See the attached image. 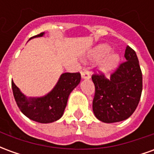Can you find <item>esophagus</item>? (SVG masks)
<instances>
[{
    "mask_svg": "<svg viewBox=\"0 0 154 154\" xmlns=\"http://www.w3.org/2000/svg\"><path fill=\"white\" fill-rule=\"evenodd\" d=\"M81 76H82V80H88V79H90L91 74L89 72L84 71V72H82Z\"/></svg>",
    "mask_w": 154,
    "mask_h": 154,
    "instance_id": "esophagus-1",
    "label": "esophagus"
}]
</instances>
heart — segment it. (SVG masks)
Segmentation results:
<instances>
[{"label":"heart","instance_id":"heart-1","mask_svg":"<svg viewBox=\"0 0 154 154\" xmlns=\"http://www.w3.org/2000/svg\"><path fill=\"white\" fill-rule=\"evenodd\" d=\"M110 50L111 48L109 45L101 44L94 48L88 55L91 61H100L98 68L104 73L113 71L119 64V56Z\"/></svg>","mask_w":154,"mask_h":154}]
</instances>
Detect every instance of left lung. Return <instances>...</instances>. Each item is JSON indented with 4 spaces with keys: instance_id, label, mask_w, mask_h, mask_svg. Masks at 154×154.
<instances>
[{
    "instance_id": "1",
    "label": "left lung",
    "mask_w": 154,
    "mask_h": 154,
    "mask_svg": "<svg viewBox=\"0 0 154 154\" xmlns=\"http://www.w3.org/2000/svg\"><path fill=\"white\" fill-rule=\"evenodd\" d=\"M127 61L106 79L104 75H93L95 97L92 110L104 123L119 122L128 119L139 105L143 89L142 72L136 53L129 46L125 49Z\"/></svg>"
}]
</instances>
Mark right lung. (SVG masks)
Listing matches in <instances>:
<instances>
[{
	"label": "right lung",
	"instance_id": "1",
	"mask_svg": "<svg viewBox=\"0 0 154 154\" xmlns=\"http://www.w3.org/2000/svg\"><path fill=\"white\" fill-rule=\"evenodd\" d=\"M44 32L33 38L43 37ZM81 82L79 72L63 73L57 84L44 97H27L11 82L12 91L19 109L29 119L42 124L57 121L63 116L70 93Z\"/></svg>",
	"mask_w": 154,
	"mask_h": 154
}]
</instances>
